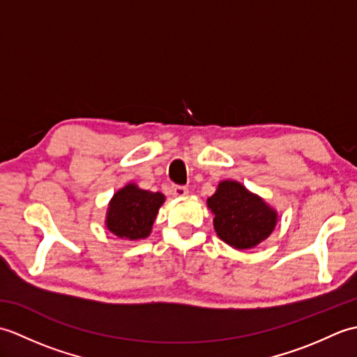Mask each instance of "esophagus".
Returning <instances> with one entry per match:
<instances>
[{"label":"esophagus","mask_w":357,"mask_h":357,"mask_svg":"<svg viewBox=\"0 0 357 357\" xmlns=\"http://www.w3.org/2000/svg\"><path fill=\"white\" fill-rule=\"evenodd\" d=\"M172 195L174 196V198H184V196L188 195V190H187V187H183V185H173Z\"/></svg>","instance_id":"34e87169"}]
</instances>
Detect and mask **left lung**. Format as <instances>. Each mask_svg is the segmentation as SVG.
Masks as SVG:
<instances>
[{"label": "left lung", "mask_w": 357, "mask_h": 357, "mask_svg": "<svg viewBox=\"0 0 357 357\" xmlns=\"http://www.w3.org/2000/svg\"><path fill=\"white\" fill-rule=\"evenodd\" d=\"M213 213V227L219 239L234 250L259 245L275 230L278 211L259 195L233 179H224L207 198Z\"/></svg>", "instance_id": "1"}]
</instances>
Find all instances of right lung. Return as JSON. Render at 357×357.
<instances>
[{
	"label": "right lung",
	"mask_w": 357,
	"mask_h": 357,
	"mask_svg": "<svg viewBox=\"0 0 357 357\" xmlns=\"http://www.w3.org/2000/svg\"><path fill=\"white\" fill-rule=\"evenodd\" d=\"M164 201L165 196L161 192H149L138 184L128 183L112 196L104 224L121 239H144L151 233Z\"/></svg>",
	"instance_id": "right-lung-1"
}]
</instances>
